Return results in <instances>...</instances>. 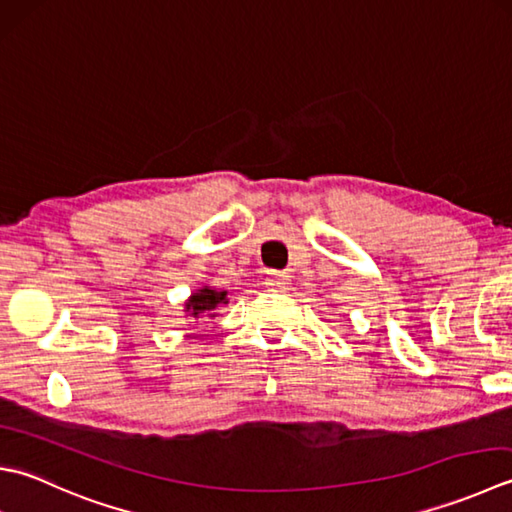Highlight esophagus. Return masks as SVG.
Listing matches in <instances>:
<instances>
[{"label":"esophagus","instance_id":"1","mask_svg":"<svg viewBox=\"0 0 512 512\" xmlns=\"http://www.w3.org/2000/svg\"><path fill=\"white\" fill-rule=\"evenodd\" d=\"M266 286L270 290H290V275L270 270V273H266Z\"/></svg>","mask_w":512,"mask_h":512}]
</instances>
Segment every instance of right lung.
<instances>
[{
    "label": "right lung",
    "instance_id": "right-lung-1",
    "mask_svg": "<svg viewBox=\"0 0 512 512\" xmlns=\"http://www.w3.org/2000/svg\"><path fill=\"white\" fill-rule=\"evenodd\" d=\"M219 304H226V293H217L213 288H202L186 302V310L193 317H208ZM215 317V315H210Z\"/></svg>",
    "mask_w": 512,
    "mask_h": 512
}]
</instances>
